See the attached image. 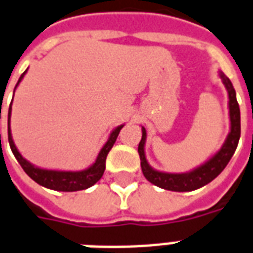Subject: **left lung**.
I'll use <instances>...</instances> for the list:
<instances>
[{"label": "left lung", "instance_id": "1", "mask_svg": "<svg viewBox=\"0 0 253 253\" xmlns=\"http://www.w3.org/2000/svg\"><path fill=\"white\" fill-rule=\"evenodd\" d=\"M219 77L228 92L229 132L223 146L210 159L187 172H165V171H159L151 167L146 159L144 146H146L147 132H146V128L142 127V139L138 146V152H139L142 172L150 183L161 187L163 190L176 191V192L194 191L212 182L225 169V166L228 165L240 139V109H239L238 99H236V91L229 78L220 70H219Z\"/></svg>", "mask_w": 253, "mask_h": 253}]
</instances>
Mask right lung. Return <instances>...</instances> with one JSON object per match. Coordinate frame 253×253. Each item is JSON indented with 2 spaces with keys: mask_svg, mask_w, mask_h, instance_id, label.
<instances>
[{
  "mask_svg": "<svg viewBox=\"0 0 253 253\" xmlns=\"http://www.w3.org/2000/svg\"><path fill=\"white\" fill-rule=\"evenodd\" d=\"M28 73V69L22 73V75L19 77L18 82L15 84V88L19 84V82L24 80L25 74ZM14 88V90H15ZM10 117H11V103L9 107V114H7V138H9V144L13 154H14L15 159L18 161L21 167L24 169V171L28 173L29 176L38 183L40 186L46 187L49 190L54 191H63V192H73V191H81L86 190L88 187L94 186L99 179L102 178V175L105 172L106 169V158L110 150L113 148L115 140L118 138L119 132L122 130V127L125 125L115 127L109 135V139L106 140V143L103 144V147L101 148V151L98 154L95 162L92 163L90 167L81 171H63V169H47L34 166L33 163L25 159L21 152L18 151V148L15 147L14 140L11 136V128H10ZM1 136V134H0Z\"/></svg>",
  "mask_w": 253,
  "mask_h": 253,
  "instance_id": "1",
  "label": "right lung"
}]
</instances>
